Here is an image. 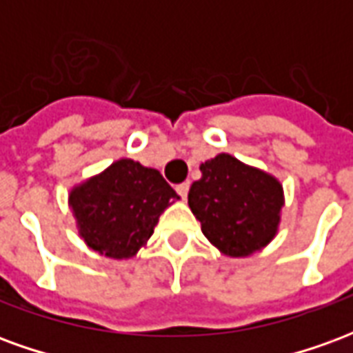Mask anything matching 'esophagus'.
Wrapping results in <instances>:
<instances>
[{
	"mask_svg": "<svg viewBox=\"0 0 353 353\" xmlns=\"http://www.w3.org/2000/svg\"><path fill=\"white\" fill-rule=\"evenodd\" d=\"M176 191L179 192V196H181V199H187V194H189V183H179L176 187Z\"/></svg>",
	"mask_w": 353,
	"mask_h": 353,
	"instance_id": "34e87169",
	"label": "esophagus"
}]
</instances>
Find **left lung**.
<instances>
[{"instance_id": "obj_1", "label": "left lung", "mask_w": 353, "mask_h": 353, "mask_svg": "<svg viewBox=\"0 0 353 353\" xmlns=\"http://www.w3.org/2000/svg\"><path fill=\"white\" fill-rule=\"evenodd\" d=\"M200 172L189 208L210 244L227 257H248L270 244L285 202L280 181L229 153L202 162Z\"/></svg>"}]
</instances>
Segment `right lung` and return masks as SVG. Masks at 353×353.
<instances>
[{
	"instance_id": "add662e5",
	"label": "right lung",
	"mask_w": 353,
	"mask_h": 353,
	"mask_svg": "<svg viewBox=\"0 0 353 353\" xmlns=\"http://www.w3.org/2000/svg\"><path fill=\"white\" fill-rule=\"evenodd\" d=\"M179 200L161 172L132 159L75 185L70 208L85 244L109 259H130L153 236L161 214Z\"/></svg>"
}]
</instances>
